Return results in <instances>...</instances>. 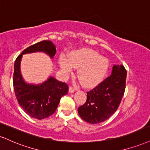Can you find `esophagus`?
Here are the masks:
<instances>
[{"label": "esophagus", "instance_id": "1", "mask_svg": "<svg viewBox=\"0 0 150 150\" xmlns=\"http://www.w3.org/2000/svg\"><path fill=\"white\" fill-rule=\"evenodd\" d=\"M76 90H77L76 88L73 87V86H70V87H69V92H70V93H73V92H75V91H76Z\"/></svg>", "mask_w": 150, "mask_h": 150}]
</instances>
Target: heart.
<instances>
[{
    "label": "heart",
    "instance_id": "heart-1",
    "mask_svg": "<svg viewBox=\"0 0 150 150\" xmlns=\"http://www.w3.org/2000/svg\"><path fill=\"white\" fill-rule=\"evenodd\" d=\"M61 67L65 73H70L74 68H80L77 76L86 87L96 85L107 73L109 62L105 57L89 49H80L70 54L69 59L62 57Z\"/></svg>",
    "mask_w": 150,
    "mask_h": 150
}]
</instances>
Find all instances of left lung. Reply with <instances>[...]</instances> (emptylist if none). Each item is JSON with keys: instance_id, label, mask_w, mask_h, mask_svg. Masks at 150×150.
Here are the masks:
<instances>
[{"instance_id": "left-lung-1", "label": "left lung", "mask_w": 150, "mask_h": 150, "mask_svg": "<svg viewBox=\"0 0 150 150\" xmlns=\"http://www.w3.org/2000/svg\"><path fill=\"white\" fill-rule=\"evenodd\" d=\"M127 74L123 65H115L111 75L86 92V101L78 108V113L83 120L98 124L114 114L124 94Z\"/></svg>"}]
</instances>
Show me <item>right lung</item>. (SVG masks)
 <instances>
[{"instance_id": "1", "label": "right lung", "mask_w": 150, "mask_h": 150, "mask_svg": "<svg viewBox=\"0 0 150 150\" xmlns=\"http://www.w3.org/2000/svg\"><path fill=\"white\" fill-rule=\"evenodd\" d=\"M35 52H44L52 58L56 54V48L50 40H42L27 47L16 59L12 80L19 105L29 116L42 120L55 112L61 98L68 93V86L52 77L39 85L26 84L23 80L19 68L22 55Z\"/></svg>"}]
</instances>
